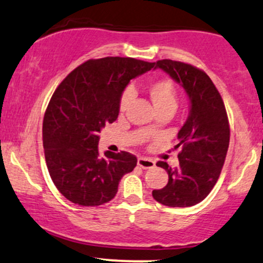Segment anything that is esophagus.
I'll list each match as a JSON object with an SVG mask.
<instances>
[{
  "instance_id": "34e87169",
  "label": "esophagus",
  "mask_w": 263,
  "mask_h": 263,
  "mask_svg": "<svg viewBox=\"0 0 263 263\" xmlns=\"http://www.w3.org/2000/svg\"><path fill=\"white\" fill-rule=\"evenodd\" d=\"M137 164L138 166L142 167V169H152V167L156 166V162H154V160L149 159V158H144V157L138 158Z\"/></svg>"
}]
</instances>
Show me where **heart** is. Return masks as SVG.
I'll use <instances>...</instances> for the list:
<instances>
[{"label": "heart", "mask_w": 263, "mask_h": 263, "mask_svg": "<svg viewBox=\"0 0 263 263\" xmlns=\"http://www.w3.org/2000/svg\"><path fill=\"white\" fill-rule=\"evenodd\" d=\"M147 91L157 112L175 111L176 105H178V91L172 81L167 78H162V80L151 82L147 87ZM131 99L132 91L126 89L120 99V111H125ZM145 132L147 135H151L153 132V126H149Z\"/></svg>", "instance_id": "heart-1"}]
</instances>
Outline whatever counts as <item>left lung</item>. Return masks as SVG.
<instances>
[{
  "instance_id": "left-lung-1",
  "label": "left lung",
  "mask_w": 263,
  "mask_h": 263,
  "mask_svg": "<svg viewBox=\"0 0 263 263\" xmlns=\"http://www.w3.org/2000/svg\"><path fill=\"white\" fill-rule=\"evenodd\" d=\"M154 65L181 84L190 99V115L175 145L181 148L179 166L157 163L166 170L169 181L152 195L167 207H191L207 197L226 162L230 140L227 110L216 85L202 69L173 60H159Z\"/></svg>"
}]
</instances>
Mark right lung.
Returning a JSON list of instances; mask_svg holds the SVG:
<instances>
[{
    "label": "right lung",
    "instance_id": "1",
    "mask_svg": "<svg viewBox=\"0 0 263 263\" xmlns=\"http://www.w3.org/2000/svg\"><path fill=\"white\" fill-rule=\"evenodd\" d=\"M153 67L132 58L88 60L56 88L44 115L43 144L50 176L68 201L87 207L111 201L122 176L137 165L128 152L100 156L98 134L118 119L128 82Z\"/></svg>",
    "mask_w": 263,
    "mask_h": 263
}]
</instances>
